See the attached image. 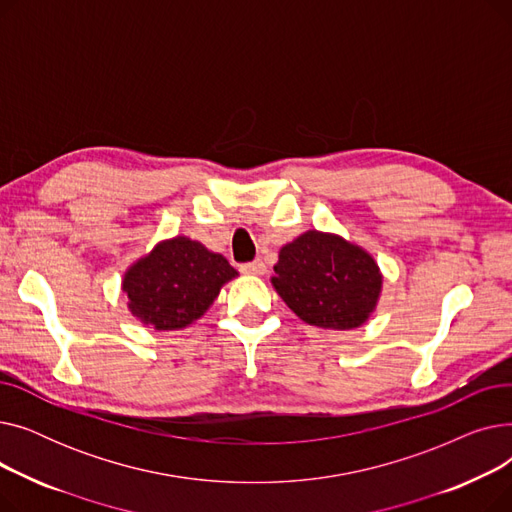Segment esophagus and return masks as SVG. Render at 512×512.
Instances as JSON below:
<instances>
[{
	"label": "esophagus",
	"instance_id": "34e87169",
	"mask_svg": "<svg viewBox=\"0 0 512 512\" xmlns=\"http://www.w3.org/2000/svg\"><path fill=\"white\" fill-rule=\"evenodd\" d=\"M240 270L245 272V274H251V276H261V274H265V263H263L261 259H255V261H251V263L242 265Z\"/></svg>",
	"mask_w": 512,
	"mask_h": 512
}]
</instances>
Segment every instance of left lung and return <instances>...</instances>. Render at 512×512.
Returning <instances> with one entry per match:
<instances>
[{"label":"left lung","instance_id":"left-lung-1","mask_svg":"<svg viewBox=\"0 0 512 512\" xmlns=\"http://www.w3.org/2000/svg\"><path fill=\"white\" fill-rule=\"evenodd\" d=\"M272 278L280 299L309 326L355 330L378 307L384 276L363 247L307 230L280 249Z\"/></svg>","mask_w":512,"mask_h":512}]
</instances>
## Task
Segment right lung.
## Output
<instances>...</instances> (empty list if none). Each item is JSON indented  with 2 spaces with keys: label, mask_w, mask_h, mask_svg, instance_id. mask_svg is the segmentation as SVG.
Segmentation results:
<instances>
[{
  "label": "right lung",
  "mask_w": 512,
  "mask_h": 512,
  "mask_svg": "<svg viewBox=\"0 0 512 512\" xmlns=\"http://www.w3.org/2000/svg\"><path fill=\"white\" fill-rule=\"evenodd\" d=\"M238 272L199 240L174 236L134 261L122 278L128 309L153 330H182L195 324Z\"/></svg>",
  "instance_id": "right-lung-1"
}]
</instances>
